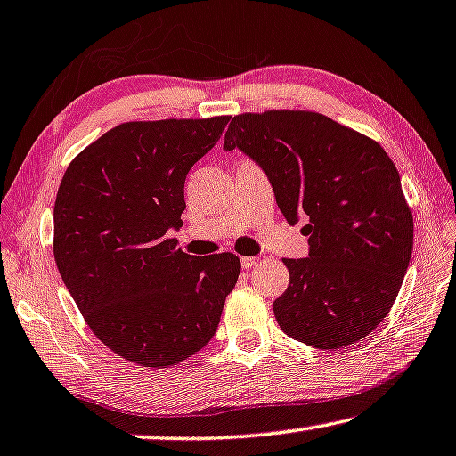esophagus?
I'll use <instances>...</instances> for the list:
<instances>
[{
  "label": "esophagus",
  "instance_id": "1",
  "mask_svg": "<svg viewBox=\"0 0 456 456\" xmlns=\"http://www.w3.org/2000/svg\"><path fill=\"white\" fill-rule=\"evenodd\" d=\"M240 263H242V269H252L258 263V258L256 256H242Z\"/></svg>",
  "mask_w": 456,
  "mask_h": 456
}]
</instances>
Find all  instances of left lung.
Wrapping results in <instances>:
<instances>
[{
	"mask_svg": "<svg viewBox=\"0 0 456 456\" xmlns=\"http://www.w3.org/2000/svg\"><path fill=\"white\" fill-rule=\"evenodd\" d=\"M224 149L261 165L287 222L307 218L310 256L283 258L279 328L320 350L369 336L394 305L414 247L394 160L373 138L307 110L238 114Z\"/></svg>",
	"mask_w": 456,
	"mask_h": 456,
	"instance_id": "8db88e82",
	"label": "left lung"
}]
</instances>
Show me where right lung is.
I'll return each instance as SVG.
<instances>
[{
	"mask_svg": "<svg viewBox=\"0 0 456 456\" xmlns=\"http://www.w3.org/2000/svg\"><path fill=\"white\" fill-rule=\"evenodd\" d=\"M228 116L124 122L77 155L54 201L53 252L97 338L140 367L179 365L204 348L240 275L232 252L191 256L185 177L218 142Z\"/></svg>",
	"mask_w": 456,
	"mask_h": 456,
	"instance_id": "right-lung-1",
	"label": "right lung"
}]
</instances>
